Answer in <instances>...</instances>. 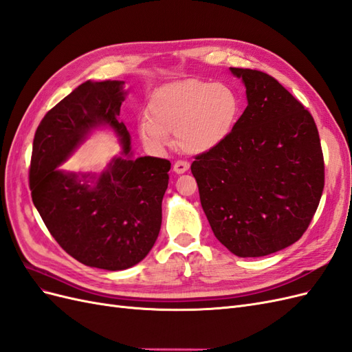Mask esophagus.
<instances>
[{
  "label": "esophagus",
  "mask_w": 352,
  "mask_h": 352,
  "mask_svg": "<svg viewBox=\"0 0 352 352\" xmlns=\"http://www.w3.org/2000/svg\"><path fill=\"white\" fill-rule=\"evenodd\" d=\"M189 168V163L188 162H184V160H179V162H176L173 164V170L177 173V175H182L185 173L186 170Z\"/></svg>",
  "instance_id": "esophagus-1"
}]
</instances>
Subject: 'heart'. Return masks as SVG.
Masks as SVG:
<instances>
[{"label": "heart", "mask_w": 352, "mask_h": 352, "mask_svg": "<svg viewBox=\"0 0 352 352\" xmlns=\"http://www.w3.org/2000/svg\"><path fill=\"white\" fill-rule=\"evenodd\" d=\"M239 111V95L229 85L198 79L167 83L153 94L138 135L150 150L162 151L176 133L184 151L204 154L228 140Z\"/></svg>", "instance_id": "obj_1"}]
</instances>
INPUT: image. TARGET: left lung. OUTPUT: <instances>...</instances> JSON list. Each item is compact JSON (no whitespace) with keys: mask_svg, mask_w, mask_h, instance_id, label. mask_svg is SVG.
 <instances>
[{"mask_svg":"<svg viewBox=\"0 0 352 352\" xmlns=\"http://www.w3.org/2000/svg\"><path fill=\"white\" fill-rule=\"evenodd\" d=\"M248 105L216 150L190 166L216 238L238 257H264L302 236L320 202L324 162L310 111L260 70L230 67Z\"/></svg>","mask_w":352,"mask_h":352,"instance_id":"left-lung-1","label":"left lung"}]
</instances>
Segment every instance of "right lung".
Segmentation results:
<instances>
[{
	"instance_id": "add662e5",
	"label": "right lung",
	"mask_w": 352,
	"mask_h": 352,
	"mask_svg": "<svg viewBox=\"0 0 352 352\" xmlns=\"http://www.w3.org/2000/svg\"><path fill=\"white\" fill-rule=\"evenodd\" d=\"M123 80L85 82L52 107L34 138L29 170L32 201L60 247L79 263L110 272L142 261L162 228L170 162L132 158L131 135L117 120ZM98 126L120 136L122 155L100 175L59 166Z\"/></svg>"
}]
</instances>
